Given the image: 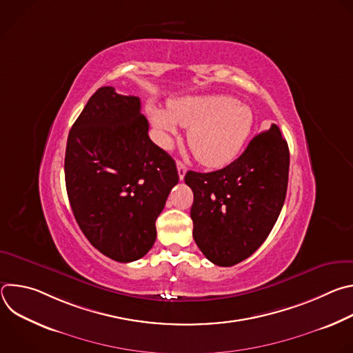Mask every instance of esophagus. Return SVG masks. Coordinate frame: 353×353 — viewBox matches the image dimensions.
Segmentation results:
<instances>
[{
    "label": "esophagus",
    "instance_id": "obj_1",
    "mask_svg": "<svg viewBox=\"0 0 353 353\" xmlns=\"http://www.w3.org/2000/svg\"><path fill=\"white\" fill-rule=\"evenodd\" d=\"M176 166H177V172H179V179H180V180H183V179H184V176H185L187 168H185V165H184L181 161H177Z\"/></svg>",
    "mask_w": 353,
    "mask_h": 353
}]
</instances>
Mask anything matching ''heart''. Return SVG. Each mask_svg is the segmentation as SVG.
Returning <instances> with one entry per match:
<instances>
[{"label":"heart","mask_w":353,"mask_h":353,"mask_svg":"<svg viewBox=\"0 0 353 353\" xmlns=\"http://www.w3.org/2000/svg\"><path fill=\"white\" fill-rule=\"evenodd\" d=\"M148 114L165 146L177 134V124L190 128L188 146L196 161L207 168H222L234 161L254 127L251 108L225 94L173 100L169 112L149 105Z\"/></svg>","instance_id":"obj_1"}]
</instances>
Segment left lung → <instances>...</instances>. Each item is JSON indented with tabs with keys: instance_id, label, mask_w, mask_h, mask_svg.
Wrapping results in <instances>:
<instances>
[{
	"instance_id": "left-lung-1",
	"label": "left lung",
	"mask_w": 353,
	"mask_h": 353,
	"mask_svg": "<svg viewBox=\"0 0 353 353\" xmlns=\"http://www.w3.org/2000/svg\"><path fill=\"white\" fill-rule=\"evenodd\" d=\"M288 176L289 148L276 124L251 139L226 168L187 172L192 237L211 263L232 267L264 243L283 207Z\"/></svg>"
}]
</instances>
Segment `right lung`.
Returning a JSON list of instances; mask_svg holds the SVG:
<instances>
[{
  "label": "right lung",
  "mask_w": 353,
  "mask_h": 353,
  "mask_svg": "<svg viewBox=\"0 0 353 353\" xmlns=\"http://www.w3.org/2000/svg\"><path fill=\"white\" fill-rule=\"evenodd\" d=\"M148 128L139 97L102 86L68 134L64 170L74 216L90 244L119 263L152 248L155 222L179 183L174 161Z\"/></svg>",
  "instance_id": "obj_1"
}]
</instances>
